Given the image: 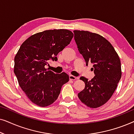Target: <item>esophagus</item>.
<instances>
[{"label":"esophagus","mask_w":134,"mask_h":134,"mask_svg":"<svg viewBox=\"0 0 134 134\" xmlns=\"http://www.w3.org/2000/svg\"><path fill=\"white\" fill-rule=\"evenodd\" d=\"M69 78L70 80H77L79 79V77H75L74 76H72V75H70V76H69Z\"/></svg>","instance_id":"1"}]
</instances>
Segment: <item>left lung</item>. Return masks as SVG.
I'll return each mask as SVG.
<instances>
[{"mask_svg": "<svg viewBox=\"0 0 134 134\" xmlns=\"http://www.w3.org/2000/svg\"><path fill=\"white\" fill-rule=\"evenodd\" d=\"M74 40L86 65L93 64L94 77L91 80L81 77L85 88L78 97L90 108L105 104L112 96L121 77V62L111 43L100 35L88 31L74 30Z\"/></svg>", "mask_w": 134, "mask_h": 134, "instance_id": "8db88e82", "label": "left lung"}]
</instances>
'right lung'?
Listing matches in <instances>:
<instances>
[{"instance_id": "right-lung-1", "label": "right lung", "mask_w": 134, "mask_h": 134, "mask_svg": "<svg viewBox=\"0 0 134 134\" xmlns=\"http://www.w3.org/2000/svg\"><path fill=\"white\" fill-rule=\"evenodd\" d=\"M72 32L66 29L45 30L22 44L14 57V72L20 87L33 103L46 107L54 103L62 87L69 81L65 72L55 74L45 68L50 60L70 43Z\"/></svg>"}]
</instances>
